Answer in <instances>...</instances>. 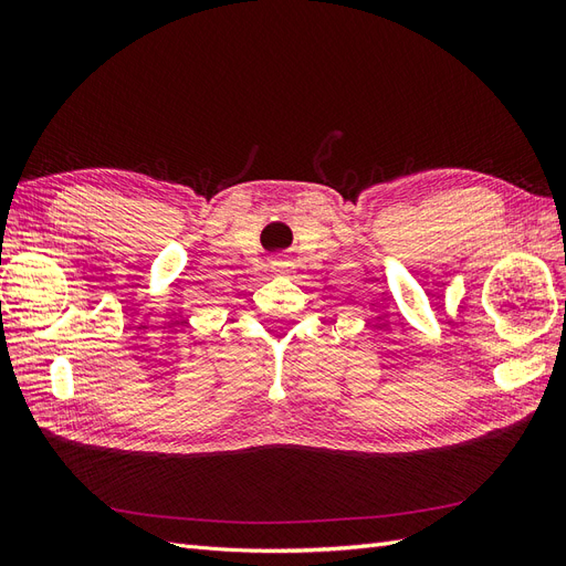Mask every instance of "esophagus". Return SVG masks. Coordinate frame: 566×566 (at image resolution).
<instances>
[{"mask_svg": "<svg viewBox=\"0 0 566 566\" xmlns=\"http://www.w3.org/2000/svg\"><path fill=\"white\" fill-rule=\"evenodd\" d=\"M290 264L287 260H283V256H276V260H271V271H276V273H290Z\"/></svg>", "mask_w": 566, "mask_h": 566, "instance_id": "esophagus-1", "label": "esophagus"}]
</instances>
